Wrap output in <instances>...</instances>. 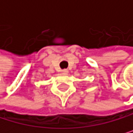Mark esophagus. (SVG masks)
<instances>
[{
	"label": "esophagus",
	"mask_w": 133,
	"mask_h": 133,
	"mask_svg": "<svg viewBox=\"0 0 133 133\" xmlns=\"http://www.w3.org/2000/svg\"><path fill=\"white\" fill-rule=\"evenodd\" d=\"M68 73H69V70H68V69H63V70H62V74H63V75H67Z\"/></svg>",
	"instance_id": "34e87169"
}]
</instances>
